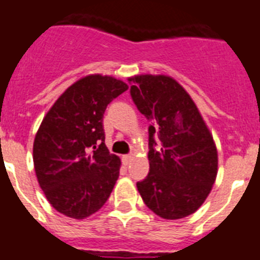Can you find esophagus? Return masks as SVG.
Listing matches in <instances>:
<instances>
[{"label":"esophagus","mask_w":260,"mask_h":260,"mask_svg":"<svg viewBox=\"0 0 260 260\" xmlns=\"http://www.w3.org/2000/svg\"><path fill=\"white\" fill-rule=\"evenodd\" d=\"M131 159H132V157H131L129 154H125V155H123V162L125 165H128L131 162Z\"/></svg>","instance_id":"1"}]
</instances>
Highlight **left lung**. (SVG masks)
I'll return each mask as SVG.
<instances>
[{
  "instance_id": "1",
  "label": "left lung",
  "mask_w": 260,
  "mask_h": 260,
  "mask_svg": "<svg viewBox=\"0 0 260 260\" xmlns=\"http://www.w3.org/2000/svg\"><path fill=\"white\" fill-rule=\"evenodd\" d=\"M131 96L148 120L149 174L137 189L150 211L178 220L200 208L217 177V149L195 102L169 76L131 77ZM157 139L160 149H155Z\"/></svg>"
}]
</instances>
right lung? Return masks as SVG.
<instances>
[{
	"label": "right lung",
	"mask_w": 260,
	"mask_h": 260,
	"mask_svg": "<svg viewBox=\"0 0 260 260\" xmlns=\"http://www.w3.org/2000/svg\"><path fill=\"white\" fill-rule=\"evenodd\" d=\"M127 83L90 74L62 92L34 141V168L49 204L82 220L102 208L119 178L120 158L105 144L103 114Z\"/></svg>",
	"instance_id": "add662e5"
}]
</instances>
